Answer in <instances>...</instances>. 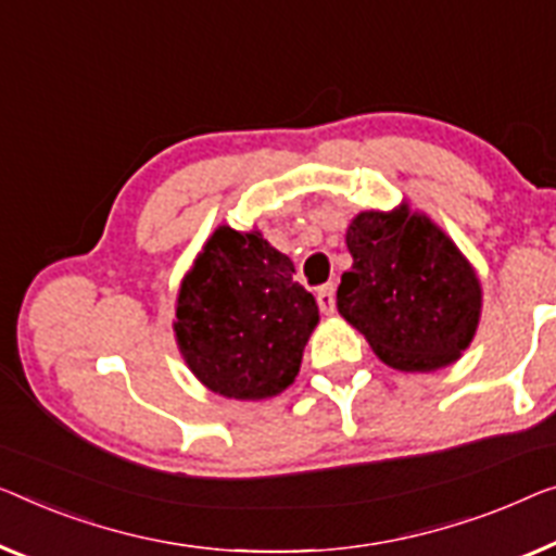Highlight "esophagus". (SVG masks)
<instances>
[{
	"mask_svg": "<svg viewBox=\"0 0 556 556\" xmlns=\"http://www.w3.org/2000/svg\"><path fill=\"white\" fill-rule=\"evenodd\" d=\"M317 302H319V309L325 314H334L337 309V296H334V285H325L319 287L317 292Z\"/></svg>",
	"mask_w": 556,
	"mask_h": 556,
	"instance_id": "1",
	"label": "esophagus"
}]
</instances>
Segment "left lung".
<instances>
[{"label":"left lung","instance_id":"8db88e82","mask_svg":"<svg viewBox=\"0 0 556 556\" xmlns=\"http://www.w3.org/2000/svg\"><path fill=\"white\" fill-rule=\"evenodd\" d=\"M352 269L337 309L377 357L402 371H434L467 350L479 325L482 289L442 229L407 206L362 212L346 229Z\"/></svg>","mask_w":556,"mask_h":556}]
</instances>
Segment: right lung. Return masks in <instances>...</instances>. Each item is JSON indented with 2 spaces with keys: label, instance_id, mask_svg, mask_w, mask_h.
Instances as JSON below:
<instances>
[{
  "label": "right lung",
  "instance_id": "add662e5",
  "mask_svg": "<svg viewBox=\"0 0 556 556\" xmlns=\"http://www.w3.org/2000/svg\"><path fill=\"white\" fill-rule=\"evenodd\" d=\"M292 275V260L260 231H214L181 281L174 321L199 382L229 400H264L294 382L319 309Z\"/></svg>",
  "mask_w": 556,
  "mask_h": 556
}]
</instances>
